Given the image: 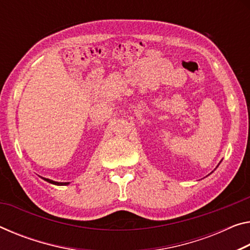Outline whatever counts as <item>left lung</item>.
Instances as JSON below:
<instances>
[{
    "label": "left lung",
    "instance_id": "8db88e82",
    "mask_svg": "<svg viewBox=\"0 0 250 250\" xmlns=\"http://www.w3.org/2000/svg\"><path fill=\"white\" fill-rule=\"evenodd\" d=\"M217 167H218V166H217Z\"/></svg>",
    "mask_w": 250,
    "mask_h": 250
}]
</instances>
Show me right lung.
Returning a JSON list of instances; mask_svg holds the SVG:
<instances>
[{
  "mask_svg": "<svg viewBox=\"0 0 250 250\" xmlns=\"http://www.w3.org/2000/svg\"><path fill=\"white\" fill-rule=\"evenodd\" d=\"M43 179L49 182V184L57 185V186H66V185H69V182H58V181H53V180H51V179H47V178H43Z\"/></svg>",
  "mask_w": 250,
  "mask_h": 250,
  "instance_id": "1",
  "label": "right lung"
}]
</instances>
